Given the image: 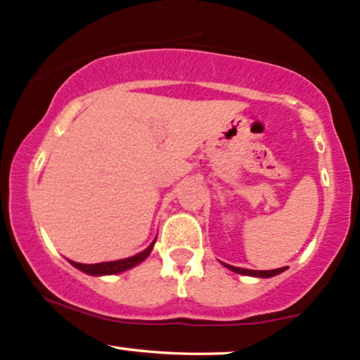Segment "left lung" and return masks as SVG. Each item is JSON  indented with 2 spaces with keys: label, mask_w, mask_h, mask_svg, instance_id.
Listing matches in <instances>:
<instances>
[{
  "label": "left lung",
  "mask_w": 360,
  "mask_h": 360,
  "mask_svg": "<svg viewBox=\"0 0 360 360\" xmlns=\"http://www.w3.org/2000/svg\"><path fill=\"white\" fill-rule=\"evenodd\" d=\"M225 267L232 270L235 274H242V275H252V277H262V278H267V277H274V275L281 274L285 270L287 267H282V269H275V270H248V269H240V267H233V265H227L225 264Z\"/></svg>",
  "instance_id": "left-lung-1"
}]
</instances>
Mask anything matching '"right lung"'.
<instances>
[{
    "mask_svg": "<svg viewBox=\"0 0 360 360\" xmlns=\"http://www.w3.org/2000/svg\"><path fill=\"white\" fill-rule=\"evenodd\" d=\"M155 243V242H153ZM153 243L150 245L146 250L141 252L139 255H133V257H128V259H123V260H115V262H101V264H78V262H72L73 267H77L82 270V272L85 274H90V275H112V274H120L123 272V270L127 269H131L135 267L136 264H140V262H143L146 257L150 255V252H152L153 248Z\"/></svg>",
    "mask_w": 360,
    "mask_h": 360,
    "instance_id": "right-lung-1",
    "label": "right lung"
}]
</instances>
